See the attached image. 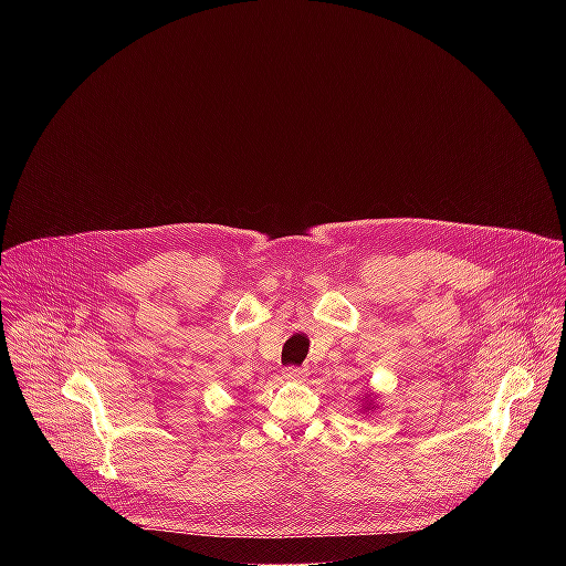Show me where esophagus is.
I'll return each instance as SVG.
<instances>
[{
  "label": "esophagus",
  "mask_w": 566,
  "mask_h": 566,
  "mask_svg": "<svg viewBox=\"0 0 566 566\" xmlns=\"http://www.w3.org/2000/svg\"><path fill=\"white\" fill-rule=\"evenodd\" d=\"M282 376L289 378V380H304L306 378V369H302V367H286L282 371Z\"/></svg>",
  "instance_id": "obj_1"
}]
</instances>
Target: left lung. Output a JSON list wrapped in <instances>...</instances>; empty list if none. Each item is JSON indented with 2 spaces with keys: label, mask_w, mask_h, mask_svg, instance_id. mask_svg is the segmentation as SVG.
I'll use <instances>...</instances> for the list:
<instances>
[{
  "label": "left lung",
  "mask_w": 566,
  "mask_h": 566,
  "mask_svg": "<svg viewBox=\"0 0 566 566\" xmlns=\"http://www.w3.org/2000/svg\"><path fill=\"white\" fill-rule=\"evenodd\" d=\"M369 406H371V402H367V408H365V410H369Z\"/></svg>",
  "instance_id": "obj_1"
}]
</instances>
